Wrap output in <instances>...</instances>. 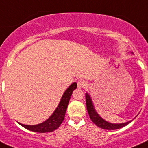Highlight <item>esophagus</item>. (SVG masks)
Wrapping results in <instances>:
<instances>
[{
  "label": "esophagus",
  "instance_id": "obj_1",
  "mask_svg": "<svg viewBox=\"0 0 148 148\" xmlns=\"http://www.w3.org/2000/svg\"><path fill=\"white\" fill-rule=\"evenodd\" d=\"M86 86H87V82L84 79H79L77 82V86L79 88H84Z\"/></svg>",
  "mask_w": 148,
  "mask_h": 148
}]
</instances>
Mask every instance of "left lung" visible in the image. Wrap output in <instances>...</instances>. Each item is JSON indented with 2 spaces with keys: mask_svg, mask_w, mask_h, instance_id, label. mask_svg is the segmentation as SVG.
<instances>
[{
  "mask_svg": "<svg viewBox=\"0 0 148 148\" xmlns=\"http://www.w3.org/2000/svg\"><path fill=\"white\" fill-rule=\"evenodd\" d=\"M131 54H133V53L131 52ZM86 107H87L88 113L90 119L96 125L101 127V128L105 129V130H116V129L125 127L134 120V119H133L128 122H123V123H111V122H108V121L105 120L102 117H101L97 112V110L94 108V103H93L92 99H91L90 94L88 92L86 93Z\"/></svg>",
  "mask_w": 148,
  "mask_h": 148,
  "instance_id": "1",
  "label": "left lung"
}]
</instances>
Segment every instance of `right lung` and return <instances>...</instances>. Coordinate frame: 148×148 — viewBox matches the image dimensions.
Masks as SVG:
<instances>
[{"label":"right lung","instance_id":"obj_1","mask_svg":"<svg viewBox=\"0 0 148 148\" xmlns=\"http://www.w3.org/2000/svg\"><path fill=\"white\" fill-rule=\"evenodd\" d=\"M77 82H73L71 85H70V86L65 90V92L62 94L57 108L54 110L53 114L44 122L38 124V125H23V124H21L20 122H18V123L23 127L31 130V131H33V132L47 133L54 131V130L60 127V125L64 119L66 109H67L71 96L72 95L73 91L77 88Z\"/></svg>","mask_w":148,"mask_h":148}]
</instances>
